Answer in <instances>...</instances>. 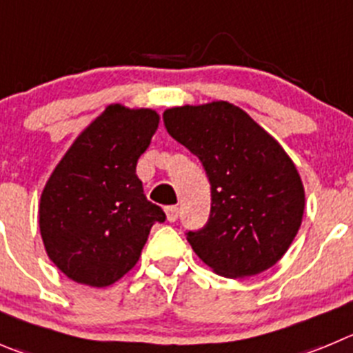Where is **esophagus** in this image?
<instances>
[{
	"label": "esophagus",
	"instance_id": "esophagus-1",
	"mask_svg": "<svg viewBox=\"0 0 353 353\" xmlns=\"http://www.w3.org/2000/svg\"><path fill=\"white\" fill-rule=\"evenodd\" d=\"M165 216H167V221L174 223L177 219V216H179V209H177L176 205L165 207Z\"/></svg>",
	"mask_w": 353,
	"mask_h": 353
}]
</instances>
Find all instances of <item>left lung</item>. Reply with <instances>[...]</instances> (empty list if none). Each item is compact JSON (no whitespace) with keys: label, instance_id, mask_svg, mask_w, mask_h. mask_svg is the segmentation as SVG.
I'll return each instance as SVG.
<instances>
[{"label":"left lung","instance_id":"1","mask_svg":"<svg viewBox=\"0 0 353 353\" xmlns=\"http://www.w3.org/2000/svg\"><path fill=\"white\" fill-rule=\"evenodd\" d=\"M163 123L199 157L209 177V221L186 233L196 256L228 279L272 268L294 240L305 210L294 161L245 111L226 101L169 108Z\"/></svg>","mask_w":353,"mask_h":353}]
</instances>
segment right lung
Segmentation results:
<instances>
[{
  "label": "right lung",
  "instance_id": "add662e5",
  "mask_svg": "<svg viewBox=\"0 0 353 353\" xmlns=\"http://www.w3.org/2000/svg\"><path fill=\"white\" fill-rule=\"evenodd\" d=\"M158 123L157 111L111 104L48 177L39 232L48 258L71 281L90 288L120 281L139 261L151 226L165 221L136 174Z\"/></svg>",
  "mask_w": 353,
  "mask_h": 353
}]
</instances>
